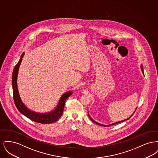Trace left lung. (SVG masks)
Here are the masks:
<instances>
[{"label":"left lung","mask_w":158,"mask_h":158,"mask_svg":"<svg viewBox=\"0 0 158 158\" xmlns=\"http://www.w3.org/2000/svg\"><path fill=\"white\" fill-rule=\"evenodd\" d=\"M141 70H142V73H143V75H144V72H143V66L142 65H141ZM135 110H136V109H135ZM135 112H134V113H135ZM133 113V114H134ZM131 115V116H132ZM88 116H89V117L90 118V120H91V121H92V122H94V123H95V124H98V125H99V126H104V127H106V126H112V125H115V124H118V123H120V122H123V121H124L126 120H128L131 117H130L129 118H127V119H126V120H124L123 121H118V122H116V123H113V124H110V125H103V124H100V123H98V122H97V121H95V120H94L91 117H90V115H89V113H88Z\"/></svg>","instance_id":"left-lung-1"}]
</instances>
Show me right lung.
I'll list each match as a JSON object with an SVG mask.
<instances>
[{
    "label": "right lung",
    "instance_id": "add662e5",
    "mask_svg": "<svg viewBox=\"0 0 158 158\" xmlns=\"http://www.w3.org/2000/svg\"><path fill=\"white\" fill-rule=\"evenodd\" d=\"M25 53H23L18 63L15 66L12 76V83L13 88L14 99L15 105L19 111L29 119L41 124H50L59 120L63 113L65 102L68 97L72 94V91H69L64 94L60 98L59 103L54 110L51 112L46 113H38L31 111L25 105L20 98L17 85V77L21 63Z\"/></svg>",
    "mask_w": 158,
    "mask_h": 158
}]
</instances>
